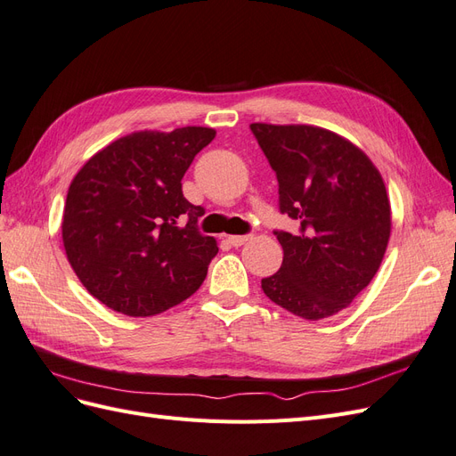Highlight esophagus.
Here are the masks:
<instances>
[{
	"instance_id": "obj_1",
	"label": "esophagus",
	"mask_w": 456,
	"mask_h": 456,
	"mask_svg": "<svg viewBox=\"0 0 456 456\" xmlns=\"http://www.w3.org/2000/svg\"><path fill=\"white\" fill-rule=\"evenodd\" d=\"M249 240H251L249 233H247V236H228V241H230V245H233V247H241L243 243H247Z\"/></svg>"
}]
</instances>
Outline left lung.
Returning a JSON list of instances; mask_svg holds the SVG:
<instances>
[{"mask_svg": "<svg viewBox=\"0 0 456 456\" xmlns=\"http://www.w3.org/2000/svg\"><path fill=\"white\" fill-rule=\"evenodd\" d=\"M280 184V211L298 233L275 232L278 273L262 291L315 322L348 308L375 278L392 230L390 200L379 169L344 136L314 126L251 123Z\"/></svg>", "mask_w": 456, "mask_h": 456, "instance_id": "obj_1", "label": "left lung"}]
</instances>
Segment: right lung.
Segmentation results:
<instances>
[{
  "instance_id": "1",
  "label": "right lung",
  "mask_w": 456,
  "mask_h": 456,
  "mask_svg": "<svg viewBox=\"0 0 456 456\" xmlns=\"http://www.w3.org/2000/svg\"><path fill=\"white\" fill-rule=\"evenodd\" d=\"M215 134L211 127L136 131L96 151L74 176L64 251L77 280L108 308L156 315L203 283L218 247L198 232L203 207L183 196L181 181Z\"/></svg>"
}]
</instances>
